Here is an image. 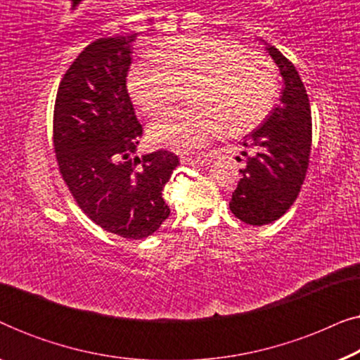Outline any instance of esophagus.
Masks as SVG:
<instances>
[{
    "mask_svg": "<svg viewBox=\"0 0 360 360\" xmlns=\"http://www.w3.org/2000/svg\"><path fill=\"white\" fill-rule=\"evenodd\" d=\"M180 162L185 165H210V159H201V157H188V155H184L180 157Z\"/></svg>",
    "mask_w": 360,
    "mask_h": 360,
    "instance_id": "obj_1",
    "label": "esophagus"
}]
</instances>
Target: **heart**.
<instances>
[{
  "label": "heart",
  "mask_w": 360,
  "mask_h": 360,
  "mask_svg": "<svg viewBox=\"0 0 360 360\" xmlns=\"http://www.w3.org/2000/svg\"><path fill=\"white\" fill-rule=\"evenodd\" d=\"M127 73V91L147 115H159L191 85L188 105L149 126L157 147L175 152L200 149L223 129L243 136L270 115L278 95V73L264 53L221 36L167 39Z\"/></svg>",
  "instance_id": "1"
}]
</instances>
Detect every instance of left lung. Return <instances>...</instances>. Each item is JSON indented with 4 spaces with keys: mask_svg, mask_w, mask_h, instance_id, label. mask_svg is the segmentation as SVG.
Here are the masks:
<instances>
[{
    "mask_svg": "<svg viewBox=\"0 0 360 360\" xmlns=\"http://www.w3.org/2000/svg\"><path fill=\"white\" fill-rule=\"evenodd\" d=\"M283 78L280 105L244 137L248 150L229 210L245 224L277 221L297 200L311 149V110L297 68L278 49L265 44ZM236 159L240 160L239 157Z\"/></svg>",
    "mask_w": 360,
    "mask_h": 360,
    "instance_id": "obj_1",
    "label": "left lung"
}]
</instances>
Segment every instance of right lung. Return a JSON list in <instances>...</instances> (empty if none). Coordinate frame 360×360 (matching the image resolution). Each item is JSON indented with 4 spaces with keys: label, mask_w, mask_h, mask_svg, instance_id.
Segmentation results:
<instances>
[{
    "label": "right lung",
    "mask_w": 360,
    "mask_h": 360,
    "mask_svg": "<svg viewBox=\"0 0 360 360\" xmlns=\"http://www.w3.org/2000/svg\"><path fill=\"white\" fill-rule=\"evenodd\" d=\"M134 41L136 34L96 39L75 58L58 85L53 147L83 213L108 233L144 239L169 218L162 190L179 157L136 155L142 126L126 90Z\"/></svg>",
    "instance_id": "1"
}]
</instances>
